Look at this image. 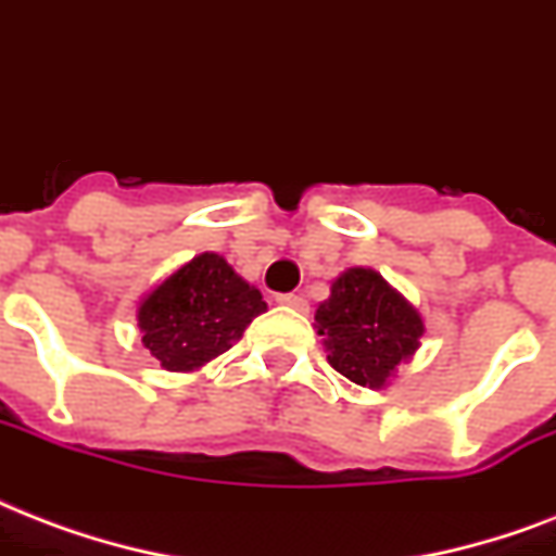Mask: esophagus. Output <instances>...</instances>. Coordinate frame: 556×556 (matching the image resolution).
<instances>
[{
    "label": "esophagus",
    "instance_id": "esophagus-1",
    "mask_svg": "<svg viewBox=\"0 0 556 556\" xmlns=\"http://www.w3.org/2000/svg\"><path fill=\"white\" fill-rule=\"evenodd\" d=\"M275 301H278V304H287V307L307 309V301H304V295H299V292H281V295H275Z\"/></svg>",
    "mask_w": 556,
    "mask_h": 556
}]
</instances>
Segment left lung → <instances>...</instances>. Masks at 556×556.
<instances>
[{
  "label": "left lung",
  "mask_w": 556,
  "mask_h": 556,
  "mask_svg": "<svg viewBox=\"0 0 556 556\" xmlns=\"http://www.w3.org/2000/svg\"><path fill=\"white\" fill-rule=\"evenodd\" d=\"M327 363L351 382L380 389L424 337L417 309L374 269H348L316 309Z\"/></svg>",
  "instance_id": "left-lung-1"
}]
</instances>
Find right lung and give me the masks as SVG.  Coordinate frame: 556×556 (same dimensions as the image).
I'll use <instances>...</instances> for the list:
<instances>
[{"label": "right lung", "mask_w": 556, "mask_h": 556, "mask_svg": "<svg viewBox=\"0 0 556 556\" xmlns=\"http://www.w3.org/2000/svg\"><path fill=\"white\" fill-rule=\"evenodd\" d=\"M264 309L255 287L205 252L141 301V342L167 371H191L229 351Z\"/></svg>", "instance_id": "right-lung-1"}]
</instances>
